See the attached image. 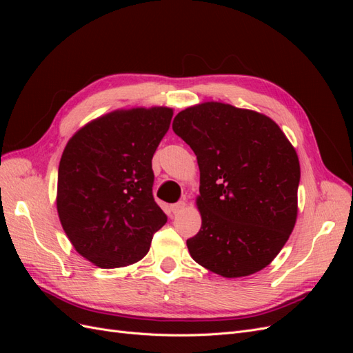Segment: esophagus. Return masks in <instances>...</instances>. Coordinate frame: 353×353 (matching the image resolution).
<instances>
[{
    "label": "esophagus",
    "instance_id": "esophagus-1",
    "mask_svg": "<svg viewBox=\"0 0 353 353\" xmlns=\"http://www.w3.org/2000/svg\"><path fill=\"white\" fill-rule=\"evenodd\" d=\"M184 208H185V201L184 200H179L178 203H174V205H170V210H172V213L183 212Z\"/></svg>",
    "mask_w": 353,
    "mask_h": 353
}]
</instances>
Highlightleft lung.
<instances>
[{
  "instance_id": "left-lung-1",
  "label": "left lung",
  "mask_w": 353,
  "mask_h": 353,
  "mask_svg": "<svg viewBox=\"0 0 353 353\" xmlns=\"http://www.w3.org/2000/svg\"><path fill=\"white\" fill-rule=\"evenodd\" d=\"M172 130L200 169L201 228L187 240L191 258L227 279L263 270L296 223L293 145L268 116L215 101L179 112Z\"/></svg>"
}]
</instances>
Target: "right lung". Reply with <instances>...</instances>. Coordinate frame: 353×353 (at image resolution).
<instances>
[{"instance_id": "obj_1", "label": "right lung", "mask_w": 353, "mask_h": 353, "mask_svg": "<svg viewBox=\"0 0 353 353\" xmlns=\"http://www.w3.org/2000/svg\"><path fill=\"white\" fill-rule=\"evenodd\" d=\"M172 109L116 110L74 134L61 154L57 212L73 248L100 268L143 259L168 216L153 197L152 159Z\"/></svg>"}]
</instances>
